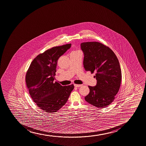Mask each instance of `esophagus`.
Instances as JSON below:
<instances>
[{
	"instance_id": "34e87169",
	"label": "esophagus",
	"mask_w": 146,
	"mask_h": 146,
	"mask_svg": "<svg viewBox=\"0 0 146 146\" xmlns=\"http://www.w3.org/2000/svg\"><path fill=\"white\" fill-rule=\"evenodd\" d=\"M82 85V84H74V86H75V87H80Z\"/></svg>"
}]
</instances>
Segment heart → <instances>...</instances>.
<instances>
[{"instance_id":"1","label":"heart","mask_w":146,"mask_h":146,"mask_svg":"<svg viewBox=\"0 0 146 146\" xmlns=\"http://www.w3.org/2000/svg\"><path fill=\"white\" fill-rule=\"evenodd\" d=\"M77 52H79V51H73V52H72V53Z\"/></svg>"}]
</instances>
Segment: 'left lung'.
I'll use <instances>...</instances> for the list:
<instances>
[{"label":"left lung","mask_w":146,"mask_h":146,"mask_svg":"<svg viewBox=\"0 0 146 146\" xmlns=\"http://www.w3.org/2000/svg\"><path fill=\"white\" fill-rule=\"evenodd\" d=\"M80 48L84 53L85 70L96 72L94 78L97 84L89 86L90 92L85 97V100L98 108L108 106L114 100L121 84L118 59L110 48L99 42L82 43Z\"/></svg>","instance_id":"8db88e82"}]
</instances>
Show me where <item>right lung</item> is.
I'll return each instance as SVG.
<instances>
[{"instance_id":"obj_1","label":"right lung","mask_w":146,"mask_h":146,"mask_svg":"<svg viewBox=\"0 0 146 146\" xmlns=\"http://www.w3.org/2000/svg\"><path fill=\"white\" fill-rule=\"evenodd\" d=\"M71 44L55 46L38 55L27 72L26 82L36 105L47 113H54L67 102L73 84L62 86L54 82L58 60L70 48Z\"/></svg>"}]
</instances>
